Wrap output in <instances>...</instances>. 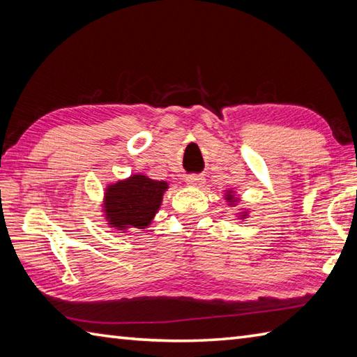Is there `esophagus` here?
I'll return each instance as SVG.
<instances>
[{
	"instance_id": "esophagus-1",
	"label": "esophagus",
	"mask_w": 357,
	"mask_h": 357,
	"mask_svg": "<svg viewBox=\"0 0 357 357\" xmlns=\"http://www.w3.org/2000/svg\"><path fill=\"white\" fill-rule=\"evenodd\" d=\"M185 184H187L188 187L199 188V187H202V184H204V178H201V176H187V178H185Z\"/></svg>"
}]
</instances>
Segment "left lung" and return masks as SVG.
<instances>
[{"label":"left lung","mask_w":357,"mask_h":357,"mask_svg":"<svg viewBox=\"0 0 357 357\" xmlns=\"http://www.w3.org/2000/svg\"><path fill=\"white\" fill-rule=\"evenodd\" d=\"M224 199H225L227 206H229V207H236L238 202H239V196L236 195V192L233 190V188H229V190L224 192ZM248 215H250V210L239 208V211L236 213V218L242 219V221H245Z\"/></svg>","instance_id":"1"}]
</instances>
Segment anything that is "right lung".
Wrapping results in <instances>:
<instances>
[{"label": "right lung", "instance_id": "add662e5", "mask_svg": "<svg viewBox=\"0 0 357 357\" xmlns=\"http://www.w3.org/2000/svg\"><path fill=\"white\" fill-rule=\"evenodd\" d=\"M167 188L169 183L150 179L142 173L107 184L102 198L105 224L116 233L146 230L161 208Z\"/></svg>", "mask_w": 357, "mask_h": 357}]
</instances>
